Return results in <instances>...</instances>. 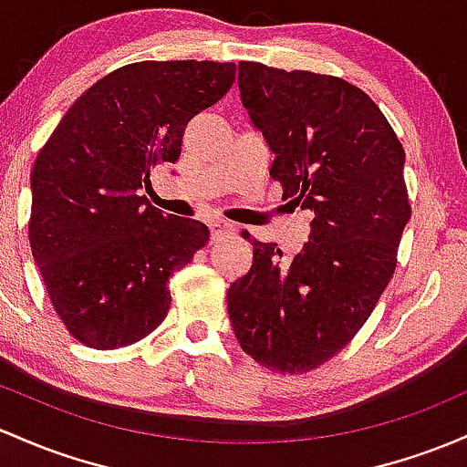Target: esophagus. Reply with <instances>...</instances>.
I'll use <instances>...</instances> for the list:
<instances>
[{"label": "esophagus", "mask_w": 467, "mask_h": 467, "mask_svg": "<svg viewBox=\"0 0 467 467\" xmlns=\"http://www.w3.org/2000/svg\"><path fill=\"white\" fill-rule=\"evenodd\" d=\"M233 233H234L233 223L223 222V219H214V222H210V239H213V242H219V239L230 237Z\"/></svg>", "instance_id": "esophagus-1"}]
</instances>
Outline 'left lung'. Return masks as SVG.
Instances as JSON below:
<instances>
[{
    "mask_svg": "<svg viewBox=\"0 0 467 467\" xmlns=\"http://www.w3.org/2000/svg\"><path fill=\"white\" fill-rule=\"evenodd\" d=\"M250 121L275 155L270 177L310 213L292 259L253 244V265L228 288V317L245 355L284 375L332 358L375 310L410 222L401 141L379 106L339 77L239 64Z\"/></svg>",
    "mask_w": 467,
    "mask_h": 467,
    "instance_id": "left-lung-1",
    "label": "left lung"
}]
</instances>
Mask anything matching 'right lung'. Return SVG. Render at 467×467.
<instances>
[{
  "label": "right lung",
  "instance_id": "add662e5",
  "mask_svg": "<svg viewBox=\"0 0 467 467\" xmlns=\"http://www.w3.org/2000/svg\"><path fill=\"white\" fill-rule=\"evenodd\" d=\"M234 64L137 61L90 86L61 117L30 172L28 237L70 335L115 350L171 308L168 279L208 242L197 219L152 208L150 168L175 163L183 130L233 88Z\"/></svg>",
  "mask_w": 467,
  "mask_h": 467
}]
</instances>
